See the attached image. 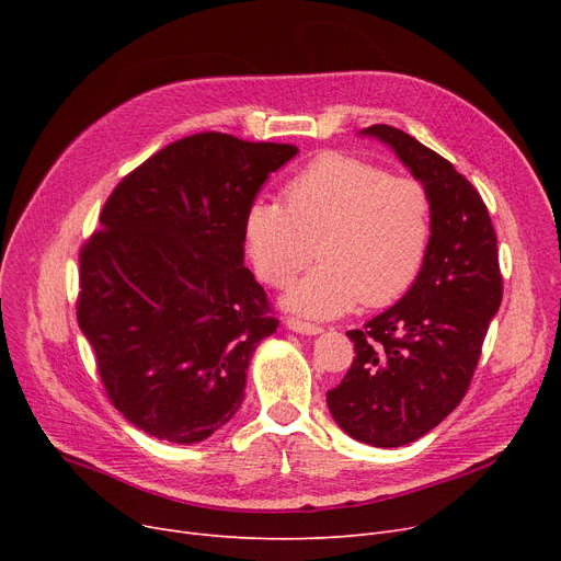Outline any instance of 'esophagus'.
Listing matches in <instances>:
<instances>
[{
  "mask_svg": "<svg viewBox=\"0 0 561 561\" xmlns=\"http://www.w3.org/2000/svg\"><path fill=\"white\" fill-rule=\"evenodd\" d=\"M286 328L298 332V334H307V336H316L322 332L320 325H313V322H307V320H300V318H286Z\"/></svg>",
  "mask_w": 561,
  "mask_h": 561,
  "instance_id": "esophagus-1",
  "label": "esophagus"
}]
</instances>
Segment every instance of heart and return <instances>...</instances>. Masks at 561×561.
I'll use <instances>...</instances> for the list:
<instances>
[{
    "instance_id": "b5f03b06",
    "label": "heart",
    "mask_w": 561,
    "mask_h": 561,
    "mask_svg": "<svg viewBox=\"0 0 561 561\" xmlns=\"http://www.w3.org/2000/svg\"><path fill=\"white\" fill-rule=\"evenodd\" d=\"M279 199H256L245 214V245L256 275L286 286L311 259L322 261L286 296V307L332 318L357 302L385 307L419 277L432 239L425 186L364 159L330 152L311 161Z\"/></svg>"
}]
</instances>
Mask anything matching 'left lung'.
<instances>
[{"instance_id": "left-lung-1", "label": "left lung", "mask_w": 561, "mask_h": 561, "mask_svg": "<svg viewBox=\"0 0 561 561\" xmlns=\"http://www.w3.org/2000/svg\"><path fill=\"white\" fill-rule=\"evenodd\" d=\"M389 145L425 186L432 239L404 298L350 330L355 362L328 391L341 430L375 448H400L461 402L489 322L503 302L497 239L486 204L450 161L389 125L362 131Z\"/></svg>"}]
</instances>
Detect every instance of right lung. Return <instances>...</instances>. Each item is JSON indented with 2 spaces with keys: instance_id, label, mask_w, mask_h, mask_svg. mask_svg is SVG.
Instances as JSON below:
<instances>
[{
  "instance_id": "obj_1",
  "label": "right lung",
  "mask_w": 561,
  "mask_h": 561,
  "mask_svg": "<svg viewBox=\"0 0 561 561\" xmlns=\"http://www.w3.org/2000/svg\"><path fill=\"white\" fill-rule=\"evenodd\" d=\"M296 154L204 131L108 195L79 252L77 320L108 400L145 434L197 444L239 411L254 350L279 325L243 265L245 214Z\"/></svg>"
}]
</instances>
